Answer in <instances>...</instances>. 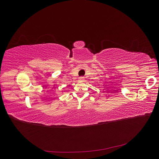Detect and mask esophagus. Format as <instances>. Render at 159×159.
<instances>
[{"mask_svg": "<svg viewBox=\"0 0 159 159\" xmlns=\"http://www.w3.org/2000/svg\"><path fill=\"white\" fill-rule=\"evenodd\" d=\"M78 80H79V81H83L84 80V77H80Z\"/></svg>", "mask_w": 159, "mask_h": 159, "instance_id": "34e87169", "label": "esophagus"}]
</instances>
